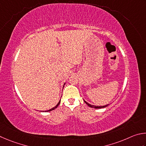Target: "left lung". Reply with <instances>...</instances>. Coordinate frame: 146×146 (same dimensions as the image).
<instances>
[{
  "label": "left lung",
  "instance_id": "left-lung-1",
  "mask_svg": "<svg viewBox=\"0 0 146 146\" xmlns=\"http://www.w3.org/2000/svg\"><path fill=\"white\" fill-rule=\"evenodd\" d=\"M84 101H85V103L87 104V105L88 106H90V108H96V109H98V108H105V107L108 106L109 104H106V105H104V106H94V105H92V104L88 103L87 102L85 101V100H84Z\"/></svg>",
  "mask_w": 146,
  "mask_h": 146
}]
</instances>
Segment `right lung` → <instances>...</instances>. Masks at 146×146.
<instances>
[{"instance_id": "add662e5", "label": "right lung", "mask_w": 146, "mask_h": 146, "mask_svg": "<svg viewBox=\"0 0 146 146\" xmlns=\"http://www.w3.org/2000/svg\"><path fill=\"white\" fill-rule=\"evenodd\" d=\"M65 85V84H64V85ZM63 87H64V86H63ZM60 101H61V99H60V101L58 102V103L57 104H56V106H54V108H51V109H50V110H47V111H45V112H47V111H52V110H54V109H56V108H57V107L58 106V105H59V104H60Z\"/></svg>"}]
</instances>
